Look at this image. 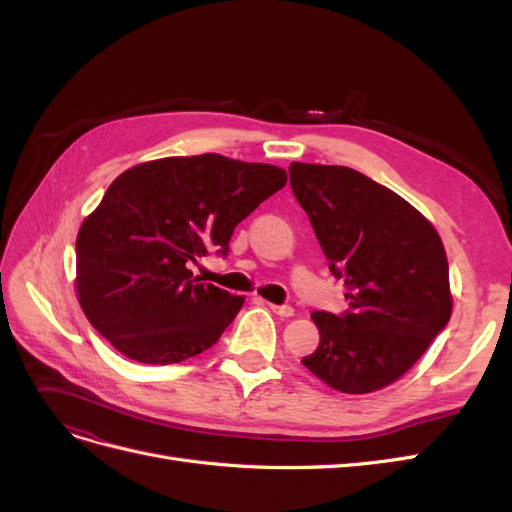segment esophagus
I'll return each instance as SVG.
<instances>
[{"label":"esophagus","mask_w":512,"mask_h":512,"mask_svg":"<svg viewBox=\"0 0 512 512\" xmlns=\"http://www.w3.org/2000/svg\"><path fill=\"white\" fill-rule=\"evenodd\" d=\"M269 309H271L273 314L282 316V318H290V316H294V309H292L290 305H273V303H269Z\"/></svg>","instance_id":"34e87169"}]
</instances>
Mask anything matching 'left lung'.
<instances>
[{
  "label": "left lung",
  "mask_w": 512,
  "mask_h": 512,
  "mask_svg": "<svg viewBox=\"0 0 512 512\" xmlns=\"http://www.w3.org/2000/svg\"><path fill=\"white\" fill-rule=\"evenodd\" d=\"M288 173L331 273L348 288L344 314H312L320 344L301 363L335 391L384 389L451 318L442 239L404 198L359 170L292 162Z\"/></svg>",
  "instance_id": "left-lung-1"
}]
</instances>
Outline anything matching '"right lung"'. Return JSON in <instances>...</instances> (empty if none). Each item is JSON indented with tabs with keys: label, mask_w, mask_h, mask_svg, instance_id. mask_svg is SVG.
<instances>
[{
	"label": "right lung",
	"mask_w": 512,
	"mask_h": 512,
	"mask_svg": "<svg viewBox=\"0 0 512 512\" xmlns=\"http://www.w3.org/2000/svg\"><path fill=\"white\" fill-rule=\"evenodd\" d=\"M284 168L218 153L162 158L121 173L76 237L87 320L128 359L181 363L218 342L243 297L190 271L228 254L235 226L282 190Z\"/></svg>",
	"instance_id": "1"
}]
</instances>
